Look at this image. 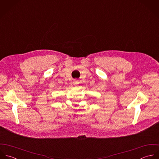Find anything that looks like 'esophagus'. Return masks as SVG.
Listing matches in <instances>:
<instances>
[{
    "label": "esophagus",
    "mask_w": 159,
    "mask_h": 159,
    "mask_svg": "<svg viewBox=\"0 0 159 159\" xmlns=\"http://www.w3.org/2000/svg\"><path fill=\"white\" fill-rule=\"evenodd\" d=\"M78 84V82L76 81H73V84L74 85H76Z\"/></svg>",
    "instance_id": "34e87169"
}]
</instances>
